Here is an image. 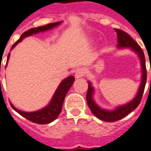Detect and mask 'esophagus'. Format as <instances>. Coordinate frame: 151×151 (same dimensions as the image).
I'll return each instance as SVG.
<instances>
[{
  "label": "esophagus",
  "instance_id": "obj_1",
  "mask_svg": "<svg viewBox=\"0 0 151 151\" xmlns=\"http://www.w3.org/2000/svg\"><path fill=\"white\" fill-rule=\"evenodd\" d=\"M84 73H85V70H84V69L81 68V69H78L76 70L75 76L77 77V78H81V77L84 76Z\"/></svg>",
  "mask_w": 151,
  "mask_h": 151
}]
</instances>
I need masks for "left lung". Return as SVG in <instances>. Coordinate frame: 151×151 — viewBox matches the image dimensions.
Masks as SVG:
<instances>
[{"label": "left lung", "mask_w": 151, "mask_h": 151, "mask_svg": "<svg viewBox=\"0 0 151 151\" xmlns=\"http://www.w3.org/2000/svg\"><path fill=\"white\" fill-rule=\"evenodd\" d=\"M115 30L117 33V38H118V44H117L118 48H130L131 50H133L139 56L140 62H141L142 80L141 84L139 85V90H138V92L135 98L129 103L124 105H120L112 111L102 109L95 103L93 99L94 88L91 86V83L90 81H88V89L86 99L88 107L97 118L105 121V122H115V121L121 119L125 116H127L128 114L130 113L131 111H133L135 109H137V106L140 103L143 91H144V88H145L146 82H147L145 56H144V53H143L141 47L138 45V43L131 37L130 35H129L128 33L122 31L120 29H115Z\"/></svg>", "instance_id": "8db88e82"}]
</instances>
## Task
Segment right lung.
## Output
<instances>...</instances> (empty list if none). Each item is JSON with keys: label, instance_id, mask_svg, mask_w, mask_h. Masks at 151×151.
<instances>
[{"label": "right lung", "instance_id": "add662e5", "mask_svg": "<svg viewBox=\"0 0 151 151\" xmlns=\"http://www.w3.org/2000/svg\"><path fill=\"white\" fill-rule=\"evenodd\" d=\"M61 22H62L50 23V24H46L44 26L36 27V28H32L31 29H29L28 31L24 32L22 35H21L20 39L16 42H14L11 50H12L18 42H20L24 38L33 35V34L41 32L48 31V30L53 29L57 25H59ZM9 56L10 52L8 53L7 63H8V60H9ZM74 80L75 79H74L73 76H70V77L63 80V81L60 84L56 91H55L54 95L52 96L49 105L46 107H44L43 109H42L35 111H31V112H26V111L18 110L12 103H11V105H12V107L13 108V109L14 111H16L18 114H20L21 116H23L24 118L27 119L31 122L38 123V124H47V123H50V122L54 121L58 117L59 115L60 114L61 111H62V106H63L65 96L67 95V93L68 92L70 87L73 85Z\"/></svg>", "mask_w": 151, "mask_h": 151}]
</instances>
